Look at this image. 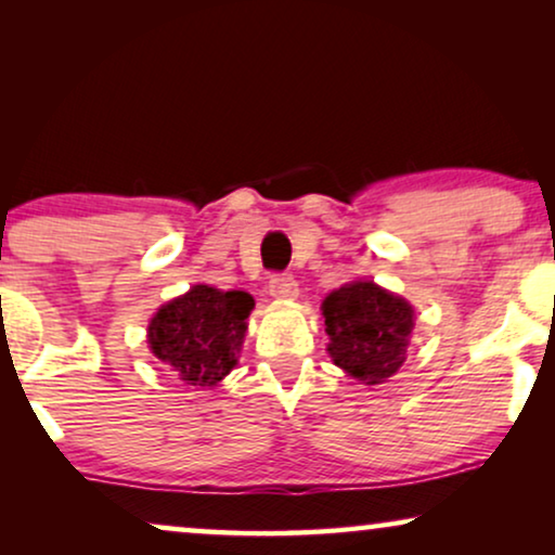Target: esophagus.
<instances>
[{"label":"esophagus","instance_id":"esophagus-1","mask_svg":"<svg viewBox=\"0 0 555 555\" xmlns=\"http://www.w3.org/2000/svg\"><path fill=\"white\" fill-rule=\"evenodd\" d=\"M270 295L278 300H293L298 298V283L293 275H272L270 278Z\"/></svg>","mask_w":555,"mask_h":555}]
</instances>
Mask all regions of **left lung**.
Segmentation results:
<instances>
[{
    "instance_id": "obj_1",
    "label": "left lung",
    "mask_w": 555,
    "mask_h": 555,
    "mask_svg": "<svg viewBox=\"0 0 555 555\" xmlns=\"http://www.w3.org/2000/svg\"><path fill=\"white\" fill-rule=\"evenodd\" d=\"M328 353L338 369L366 386L382 384L401 369L414 308L371 280H356L323 300Z\"/></svg>"
}]
</instances>
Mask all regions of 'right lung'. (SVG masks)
<instances>
[{
    "label": "right lung",
    "instance_id": "obj_1",
    "mask_svg": "<svg viewBox=\"0 0 555 555\" xmlns=\"http://www.w3.org/2000/svg\"><path fill=\"white\" fill-rule=\"evenodd\" d=\"M253 308V295L245 291L189 287L151 318V353L169 363L181 382L211 389L237 366Z\"/></svg>",
    "mask_w": 555,
    "mask_h": 555
}]
</instances>
